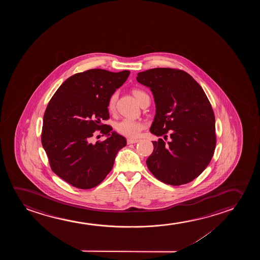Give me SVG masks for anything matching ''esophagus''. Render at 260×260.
<instances>
[{"label":"esophagus","mask_w":260,"mask_h":260,"mask_svg":"<svg viewBox=\"0 0 260 260\" xmlns=\"http://www.w3.org/2000/svg\"><path fill=\"white\" fill-rule=\"evenodd\" d=\"M138 142H139V139H127V144H128V145H129V144H136V143Z\"/></svg>","instance_id":"esophagus-1"}]
</instances>
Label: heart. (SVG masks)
<instances>
[{
  "instance_id": "1",
  "label": "heart",
  "mask_w": 260,
  "mask_h": 260,
  "mask_svg": "<svg viewBox=\"0 0 260 260\" xmlns=\"http://www.w3.org/2000/svg\"><path fill=\"white\" fill-rule=\"evenodd\" d=\"M132 93L135 96L137 100L139 101V104L142 101L143 98L147 95L145 91L139 89H133ZM116 100H117V93L115 92L111 95L108 100V103H107V108L110 112L114 110ZM144 128H145L144 121L132 120V119H122L115 124V129L119 134L127 137V138H132V139L138 138L140 132H142Z\"/></svg>"
}]
</instances>
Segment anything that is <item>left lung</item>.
<instances>
[{"label":"left lung","mask_w":260,"mask_h":260,"mask_svg":"<svg viewBox=\"0 0 260 260\" xmlns=\"http://www.w3.org/2000/svg\"><path fill=\"white\" fill-rule=\"evenodd\" d=\"M137 81L149 87L156 105L150 132L164 137L153 141L147 167L168 185L192 181L210 164L217 143L215 115L206 94L180 69L153 68L139 73Z\"/></svg>","instance_id":"left-lung-1"}]
</instances>
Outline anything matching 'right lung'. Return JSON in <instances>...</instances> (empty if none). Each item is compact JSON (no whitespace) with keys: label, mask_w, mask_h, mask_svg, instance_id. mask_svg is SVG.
Here are the masks:
<instances>
[{"label":"right lung","mask_w":260,"mask_h":260,"mask_svg":"<svg viewBox=\"0 0 260 260\" xmlns=\"http://www.w3.org/2000/svg\"><path fill=\"white\" fill-rule=\"evenodd\" d=\"M129 71L89 69L67 79L48 104L43 116L42 144L50 166L68 184L79 189L100 185L114 166L126 139L101 123L109 119L108 100ZM96 130L109 138L92 142ZM110 134L111 135L110 136Z\"/></svg>","instance_id":"add662e5"}]
</instances>
